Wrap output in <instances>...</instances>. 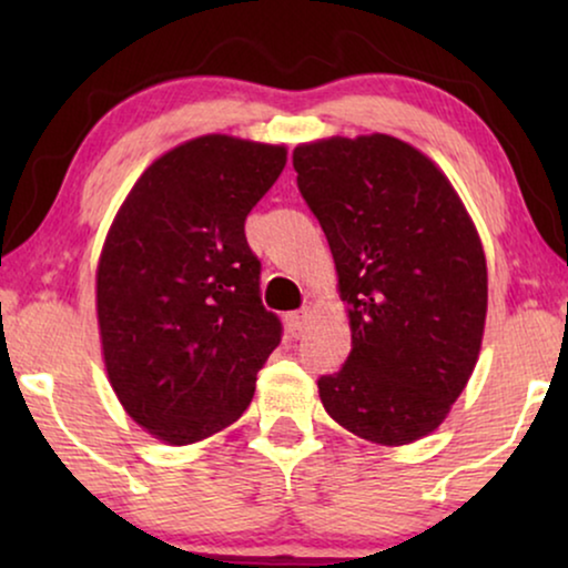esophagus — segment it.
Instances as JSON below:
<instances>
[{"mask_svg":"<svg viewBox=\"0 0 568 568\" xmlns=\"http://www.w3.org/2000/svg\"><path fill=\"white\" fill-rule=\"evenodd\" d=\"M310 317H313V313L310 310H297V313H292L290 317H286V325H290V333L294 338H300L302 333H307L310 328Z\"/></svg>","mask_w":568,"mask_h":568,"instance_id":"1","label":"esophagus"}]
</instances>
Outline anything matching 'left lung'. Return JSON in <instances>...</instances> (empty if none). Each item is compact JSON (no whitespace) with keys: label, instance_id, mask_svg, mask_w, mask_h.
<instances>
[{"label":"left lung","instance_id":"left-lung-1","mask_svg":"<svg viewBox=\"0 0 568 568\" xmlns=\"http://www.w3.org/2000/svg\"><path fill=\"white\" fill-rule=\"evenodd\" d=\"M297 185L328 237L352 354L317 379L356 437L400 447L445 422L476 369L486 253L449 178L390 134L294 146Z\"/></svg>","mask_w":568,"mask_h":568}]
</instances>
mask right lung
<instances>
[{
    "label": "right lung",
    "instance_id": "obj_1",
    "mask_svg": "<svg viewBox=\"0 0 568 568\" xmlns=\"http://www.w3.org/2000/svg\"><path fill=\"white\" fill-rule=\"evenodd\" d=\"M284 165V144L189 139L139 175L108 230L95 271L108 383L165 445L235 424L282 341L261 305L245 216Z\"/></svg>",
    "mask_w": 568,
    "mask_h": 568
}]
</instances>
